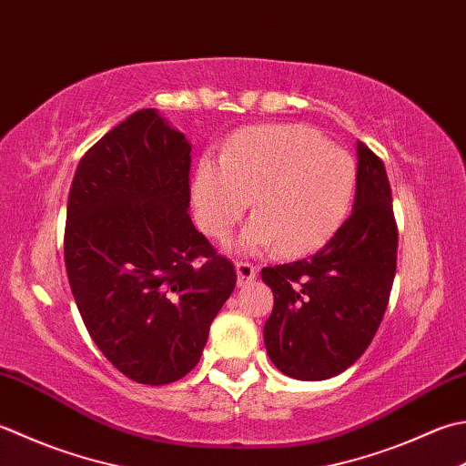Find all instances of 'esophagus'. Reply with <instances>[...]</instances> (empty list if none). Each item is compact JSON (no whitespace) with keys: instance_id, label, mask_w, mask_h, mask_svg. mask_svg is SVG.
Returning a JSON list of instances; mask_svg holds the SVG:
<instances>
[{"instance_id":"34e87169","label":"esophagus","mask_w":466,"mask_h":466,"mask_svg":"<svg viewBox=\"0 0 466 466\" xmlns=\"http://www.w3.org/2000/svg\"><path fill=\"white\" fill-rule=\"evenodd\" d=\"M236 277H238V287H246L257 279V267L250 262H238L236 264Z\"/></svg>"}]
</instances>
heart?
Segmentation results:
<instances>
[{
    "label": "heart",
    "instance_id": "b5f03b06",
    "mask_svg": "<svg viewBox=\"0 0 466 466\" xmlns=\"http://www.w3.org/2000/svg\"><path fill=\"white\" fill-rule=\"evenodd\" d=\"M358 167L348 151L303 125H260L206 153L191 177L198 224L224 238L252 198V220L234 248L246 254H305L325 244L353 202Z\"/></svg>",
    "mask_w": 466,
    "mask_h": 466
}]
</instances>
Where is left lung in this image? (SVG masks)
Listing matches in <instances>:
<instances>
[{
  "mask_svg": "<svg viewBox=\"0 0 466 466\" xmlns=\"http://www.w3.org/2000/svg\"><path fill=\"white\" fill-rule=\"evenodd\" d=\"M398 230L384 163L358 141L351 216L313 257L262 268L275 307L264 323L272 363L289 378L319 381L353 366L386 313Z\"/></svg>",
  "mask_w": 466,
  "mask_h": 466,
  "instance_id": "1",
  "label": "left lung"
}]
</instances>
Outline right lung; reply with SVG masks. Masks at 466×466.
Instances as JSON below:
<instances>
[{
    "mask_svg": "<svg viewBox=\"0 0 466 466\" xmlns=\"http://www.w3.org/2000/svg\"><path fill=\"white\" fill-rule=\"evenodd\" d=\"M189 153L157 108H141L86 151L68 194L72 295L96 348L139 384L198 366L236 287L234 264L187 214Z\"/></svg>",
    "mask_w": 466,
    "mask_h": 466,
    "instance_id": "obj_1",
    "label": "right lung"
}]
</instances>
